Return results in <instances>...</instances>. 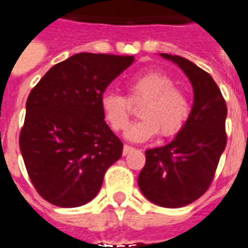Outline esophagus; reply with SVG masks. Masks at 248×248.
Masks as SVG:
<instances>
[{
	"label": "esophagus",
	"mask_w": 248,
	"mask_h": 248,
	"mask_svg": "<svg viewBox=\"0 0 248 248\" xmlns=\"http://www.w3.org/2000/svg\"><path fill=\"white\" fill-rule=\"evenodd\" d=\"M132 151H134V148L130 147V145H124V155H128V153H130V152H132Z\"/></svg>",
	"instance_id": "34e87169"
}]
</instances>
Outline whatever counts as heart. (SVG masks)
<instances>
[{
	"instance_id": "b5f03b06",
	"label": "heart",
	"mask_w": 248,
	"mask_h": 248,
	"mask_svg": "<svg viewBox=\"0 0 248 248\" xmlns=\"http://www.w3.org/2000/svg\"><path fill=\"white\" fill-rule=\"evenodd\" d=\"M127 97L117 93H105L100 97L104 120L113 131H124L131 116V103L138 107L139 121L130 126L127 138L132 141H147L159 132L162 138L176 135L184 127L190 113V101L184 90L175 86L169 75L148 71L135 75L127 82Z\"/></svg>"
}]
</instances>
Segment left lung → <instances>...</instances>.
I'll return each instance as SVG.
<instances>
[{
  "label": "left lung",
  "mask_w": 248,
  "mask_h": 248,
  "mask_svg": "<svg viewBox=\"0 0 248 248\" xmlns=\"http://www.w3.org/2000/svg\"><path fill=\"white\" fill-rule=\"evenodd\" d=\"M161 56L172 60L186 75L194 103L176 138L165 147L145 152L138 184L147 200L161 207L176 208L203 196L214 180L227 147V104L207 72L181 56Z\"/></svg>",
  "instance_id": "8db88e82"
}]
</instances>
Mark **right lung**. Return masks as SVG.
Here are the masks:
<instances>
[{"instance_id":"obj_1","label":"right lung","mask_w":248,"mask_h":248,"mask_svg":"<svg viewBox=\"0 0 248 248\" xmlns=\"http://www.w3.org/2000/svg\"><path fill=\"white\" fill-rule=\"evenodd\" d=\"M135 58L79 52L55 64L32 89L19 145L44 200L78 207L96 196L124 144L109 128L100 97Z\"/></svg>"}]
</instances>
